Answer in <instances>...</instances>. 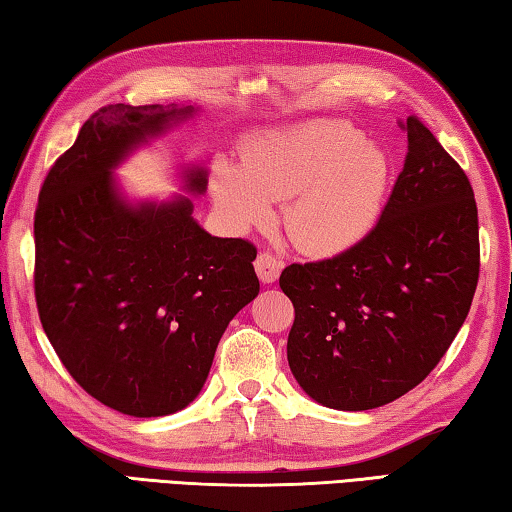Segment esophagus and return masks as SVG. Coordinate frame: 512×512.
Instances as JSON below:
<instances>
[{"mask_svg": "<svg viewBox=\"0 0 512 512\" xmlns=\"http://www.w3.org/2000/svg\"><path fill=\"white\" fill-rule=\"evenodd\" d=\"M255 271L264 284H273L282 271V262L271 253H259L255 259Z\"/></svg>", "mask_w": 512, "mask_h": 512, "instance_id": "1", "label": "esophagus"}]
</instances>
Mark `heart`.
Here are the masks:
<instances>
[{"instance_id": "obj_1", "label": "heart", "mask_w": 512, "mask_h": 512, "mask_svg": "<svg viewBox=\"0 0 512 512\" xmlns=\"http://www.w3.org/2000/svg\"><path fill=\"white\" fill-rule=\"evenodd\" d=\"M388 185L384 149L332 119L248 135L239 169L219 160L210 173L212 201L228 228L244 235L271 221V203H282L289 239L316 257L357 248L379 223Z\"/></svg>"}]
</instances>
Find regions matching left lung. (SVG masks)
Masks as SVG:
<instances>
[{"instance_id":"8db88e82","label":"left lung","mask_w":512,"mask_h":512,"mask_svg":"<svg viewBox=\"0 0 512 512\" xmlns=\"http://www.w3.org/2000/svg\"><path fill=\"white\" fill-rule=\"evenodd\" d=\"M404 128V169L375 230L280 275L296 309L289 368L327 409H377L418 386L463 327L479 280L470 180L418 117Z\"/></svg>"}]
</instances>
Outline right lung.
Instances as JSON below:
<instances>
[{"label":"right lung","instance_id":"1","mask_svg":"<svg viewBox=\"0 0 512 512\" xmlns=\"http://www.w3.org/2000/svg\"><path fill=\"white\" fill-rule=\"evenodd\" d=\"M198 106H106L85 121L42 185L36 302L49 343L83 391L133 418L192 404L225 327L259 293L257 250L212 237L194 212L203 164L178 171L185 194L135 198L117 169L198 115Z\"/></svg>","mask_w":512,"mask_h":512}]
</instances>
